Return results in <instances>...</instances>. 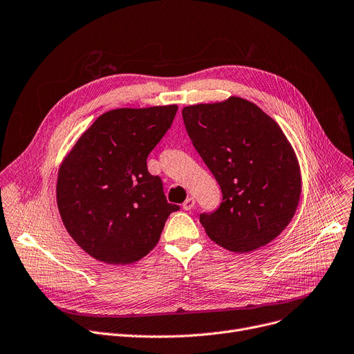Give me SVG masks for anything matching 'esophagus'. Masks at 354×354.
<instances>
[{
	"instance_id": "34e87169",
	"label": "esophagus",
	"mask_w": 354,
	"mask_h": 354,
	"mask_svg": "<svg viewBox=\"0 0 354 354\" xmlns=\"http://www.w3.org/2000/svg\"><path fill=\"white\" fill-rule=\"evenodd\" d=\"M194 207H195V199L194 198H188L187 201L183 202V205H182V208L185 211H191Z\"/></svg>"
}]
</instances>
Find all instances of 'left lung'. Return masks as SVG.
<instances>
[{
  "label": "left lung",
  "instance_id": "8db88e82",
  "mask_svg": "<svg viewBox=\"0 0 354 354\" xmlns=\"http://www.w3.org/2000/svg\"><path fill=\"white\" fill-rule=\"evenodd\" d=\"M182 118L222 191L219 208L199 216L208 236L232 252L271 243L290 224L301 195L300 165L281 127L234 96L183 107Z\"/></svg>",
  "mask_w": 354,
  "mask_h": 354
}]
</instances>
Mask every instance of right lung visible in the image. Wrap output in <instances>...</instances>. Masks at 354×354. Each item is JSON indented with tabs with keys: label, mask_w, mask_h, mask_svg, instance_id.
Returning a JSON list of instances; mask_svg holds the SVG:
<instances>
[{
	"label": "right lung",
	"mask_w": 354,
	"mask_h": 354,
	"mask_svg": "<svg viewBox=\"0 0 354 354\" xmlns=\"http://www.w3.org/2000/svg\"><path fill=\"white\" fill-rule=\"evenodd\" d=\"M176 111V104L106 111L60 165L55 192L63 224L99 261H139L158 244L167 216L179 209L167 203L160 178L146 165Z\"/></svg>",
	"instance_id": "right-lung-1"
}]
</instances>
